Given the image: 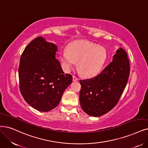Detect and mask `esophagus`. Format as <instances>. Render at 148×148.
<instances>
[{
	"label": "esophagus",
	"mask_w": 148,
	"mask_h": 148,
	"mask_svg": "<svg viewBox=\"0 0 148 148\" xmlns=\"http://www.w3.org/2000/svg\"><path fill=\"white\" fill-rule=\"evenodd\" d=\"M78 79L75 77V76H74V75H73V80L74 81V82H76V81H78Z\"/></svg>",
	"instance_id": "obj_1"
}]
</instances>
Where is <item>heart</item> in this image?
Wrapping results in <instances>:
<instances>
[{
  "mask_svg": "<svg viewBox=\"0 0 148 148\" xmlns=\"http://www.w3.org/2000/svg\"><path fill=\"white\" fill-rule=\"evenodd\" d=\"M67 51L60 54L62 64L70 71L78 61V68L86 77H91L99 72L107 57L104 47L88 41L79 40L71 42Z\"/></svg>",
  "mask_w": 148,
  "mask_h": 148,
  "instance_id": "b5f03b06",
  "label": "heart"
}]
</instances>
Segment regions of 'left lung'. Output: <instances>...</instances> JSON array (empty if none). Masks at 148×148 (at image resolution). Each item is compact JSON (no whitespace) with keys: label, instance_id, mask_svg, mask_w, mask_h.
Instances as JSON below:
<instances>
[{"label":"left lung","instance_id":"1","mask_svg":"<svg viewBox=\"0 0 148 148\" xmlns=\"http://www.w3.org/2000/svg\"><path fill=\"white\" fill-rule=\"evenodd\" d=\"M130 73L127 54L120 47L113 60L96 77L80 80V102L82 110L92 116L108 113L118 102Z\"/></svg>","mask_w":148,"mask_h":148}]
</instances>
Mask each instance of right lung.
<instances>
[{
    "label": "right lung",
    "mask_w": 148,
    "mask_h": 148,
    "mask_svg": "<svg viewBox=\"0 0 148 148\" xmlns=\"http://www.w3.org/2000/svg\"><path fill=\"white\" fill-rule=\"evenodd\" d=\"M57 46L42 36L31 41L22 53L18 69L19 88L25 101L36 110L56 108L73 76L64 74L56 55Z\"/></svg>",
    "instance_id": "1"
}]
</instances>
